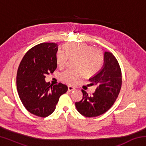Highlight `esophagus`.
<instances>
[{
  "instance_id": "obj_1",
  "label": "esophagus",
  "mask_w": 146,
  "mask_h": 146,
  "mask_svg": "<svg viewBox=\"0 0 146 146\" xmlns=\"http://www.w3.org/2000/svg\"><path fill=\"white\" fill-rule=\"evenodd\" d=\"M68 90L69 91H73V90H75V88H73V87H72V86H68Z\"/></svg>"
}]
</instances>
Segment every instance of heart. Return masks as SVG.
Segmentation results:
<instances>
[{
	"mask_svg": "<svg viewBox=\"0 0 146 146\" xmlns=\"http://www.w3.org/2000/svg\"><path fill=\"white\" fill-rule=\"evenodd\" d=\"M64 52L58 50L56 53V62L60 68L66 65L68 58L76 56L75 66L77 69H68L62 73L60 78L68 84H73L85 74L91 76L102 67L103 53L99 49L85 43H66L63 46Z\"/></svg>",
	"mask_w": 146,
	"mask_h": 146,
	"instance_id": "b5f03b06",
	"label": "heart"
}]
</instances>
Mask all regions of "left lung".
<instances>
[{
    "instance_id": "obj_1",
    "label": "left lung",
    "mask_w": 146,
    "mask_h": 146,
    "mask_svg": "<svg viewBox=\"0 0 146 146\" xmlns=\"http://www.w3.org/2000/svg\"><path fill=\"white\" fill-rule=\"evenodd\" d=\"M104 65L101 70L89 79L97 86L91 95L84 90L82 99L76 102L78 111L86 117H97L111 108L120 93L122 86V72L117 58L111 53L106 51Z\"/></svg>"
}]
</instances>
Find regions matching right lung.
<instances>
[{"label": "right lung", "mask_w": 146, "mask_h": 146, "mask_svg": "<svg viewBox=\"0 0 146 146\" xmlns=\"http://www.w3.org/2000/svg\"><path fill=\"white\" fill-rule=\"evenodd\" d=\"M56 43L44 42L33 47L19 64L17 74V88L22 103L29 113L46 117L55 110L59 98L68 91L62 83L52 85L46 82V75L57 67Z\"/></svg>", "instance_id": "add662e5"}]
</instances>
